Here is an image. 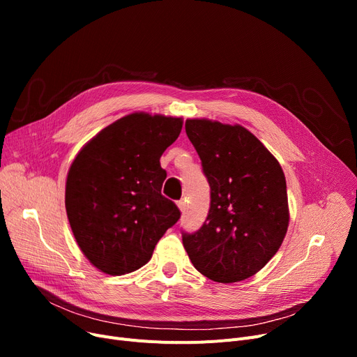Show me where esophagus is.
<instances>
[{"mask_svg":"<svg viewBox=\"0 0 357 357\" xmlns=\"http://www.w3.org/2000/svg\"><path fill=\"white\" fill-rule=\"evenodd\" d=\"M176 204H178L179 210L183 213V211H185V208H186V201H185V199H179Z\"/></svg>","mask_w":357,"mask_h":357,"instance_id":"esophagus-1","label":"esophagus"}]
</instances>
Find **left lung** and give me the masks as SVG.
I'll use <instances>...</instances> for the list:
<instances>
[{"mask_svg": "<svg viewBox=\"0 0 357 357\" xmlns=\"http://www.w3.org/2000/svg\"><path fill=\"white\" fill-rule=\"evenodd\" d=\"M186 136L211 188L207 220L183 248L204 276L221 284L257 273L282 245L289 224L282 167L238 124L186 120Z\"/></svg>", "mask_w": 357, "mask_h": 357, "instance_id": "obj_1", "label": "left lung"}]
</instances>
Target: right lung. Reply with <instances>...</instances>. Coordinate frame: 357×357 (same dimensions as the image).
<instances>
[{
  "label": "right lung",
  "instance_id": "add662e5",
  "mask_svg": "<svg viewBox=\"0 0 357 357\" xmlns=\"http://www.w3.org/2000/svg\"><path fill=\"white\" fill-rule=\"evenodd\" d=\"M182 119L133 112L91 139L72 162L66 214L79 249L108 275L146 265L155 246L179 220L162 195L160 156L179 136Z\"/></svg>",
  "mask_w": 357,
  "mask_h": 357
}]
</instances>
